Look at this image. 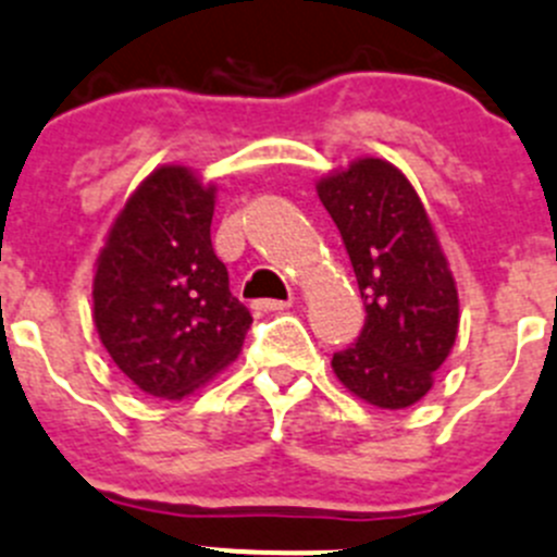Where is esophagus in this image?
<instances>
[{
  "mask_svg": "<svg viewBox=\"0 0 557 557\" xmlns=\"http://www.w3.org/2000/svg\"><path fill=\"white\" fill-rule=\"evenodd\" d=\"M290 299H285V302H280V299H261V302L255 305L258 310H269V313H274V310H288L290 308Z\"/></svg>",
  "mask_w": 557,
  "mask_h": 557,
  "instance_id": "34e87169",
  "label": "esophagus"
}]
</instances>
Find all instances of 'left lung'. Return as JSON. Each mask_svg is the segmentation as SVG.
Instances as JSON below:
<instances>
[{"label":"left lung","instance_id":"8db88e82","mask_svg":"<svg viewBox=\"0 0 557 557\" xmlns=\"http://www.w3.org/2000/svg\"><path fill=\"white\" fill-rule=\"evenodd\" d=\"M315 191L341 231L366 302V326L332 357V371L373 407H412L459 332L456 280L434 225L407 175L373 156L321 178Z\"/></svg>","mask_w":557,"mask_h":557}]
</instances>
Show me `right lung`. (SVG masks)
Listing matches in <instances>:
<instances>
[{
  "label": "right lung",
  "mask_w": 557,
  "mask_h": 557,
  "mask_svg": "<svg viewBox=\"0 0 557 557\" xmlns=\"http://www.w3.org/2000/svg\"><path fill=\"white\" fill-rule=\"evenodd\" d=\"M214 195L189 168L153 170L96 261L92 321L103 349L143 393L168 401L225 371L252 324L211 247Z\"/></svg>",
  "instance_id": "obj_1"
}]
</instances>
